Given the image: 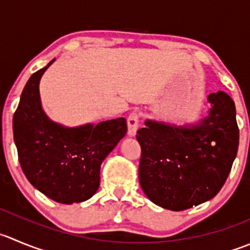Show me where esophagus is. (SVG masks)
Listing matches in <instances>:
<instances>
[{
	"label": "esophagus",
	"mask_w": 250,
	"mask_h": 250,
	"mask_svg": "<svg viewBox=\"0 0 250 250\" xmlns=\"http://www.w3.org/2000/svg\"><path fill=\"white\" fill-rule=\"evenodd\" d=\"M127 123H128V134L130 137H134L137 134L138 130V125H139V115L137 112H132L127 118Z\"/></svg>",
	"instance_id": "obj_1"
}]
</instances>
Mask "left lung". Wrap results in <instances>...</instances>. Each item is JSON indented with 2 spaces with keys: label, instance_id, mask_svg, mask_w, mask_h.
Instances as JSON below:
<instances>
[{
  "label": "left lung",
  "instance_id": "obj_1",
  "mask_svg": "<svg viewBox=\"0 0 250 250\" xmlns=\"http://www.w3.org/2000/svg\"><path fill=\"white\" fill-rule=\"evenodd\" d=\"M208 101L209 115L197 125L147 120L138 129L140 187L164 209L182 211L212 199L231 171L239 143L236 106L225 91Z\"/></svg>",
  "mask_w": 250,
  "mask_h": 250
}]
</instances>
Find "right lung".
I'll return each mask as SVG.
<instances>
[{
  "label": "right lung",
  "mask_w": 250,
  "mask_h": 250,
  "mask_svg": "<svg viewBox=\"0 0 250 250\" xmlns=\"http://www.w3.org/2000/svg\"><path fill=\"white\" fill-rule=\"evenodd\" d=\"M29 78L13 116L21 169L42 194L61 204L82 203L100 186L104 160L127 133L125 118L68 128L53 122L41 106L39 83L46 69Z\"/></svg>",
  "instance_id": "1"
}]
</instances>
